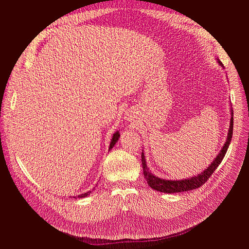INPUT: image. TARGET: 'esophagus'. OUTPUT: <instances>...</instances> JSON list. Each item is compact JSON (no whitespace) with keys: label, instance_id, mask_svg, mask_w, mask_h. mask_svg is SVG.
Instances as JSON below:
<instances>
[{"label":"esophagus","instance_id":"esophagus-1","mask_svg":"<svg viewBox=\"0 0 249 249\" xmlns=\"http://www.w3.org/2000/svg\"><path fill=\"white\" fill-rule=\"evenodd\" d=\"M124 118H126V120H129V122H131V120H134V114L132 112H126L125 113V117Z\"/></svg>","mask_w":249,"mask_h":249}]
</instances>
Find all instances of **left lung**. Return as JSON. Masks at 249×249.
<instances>
[{
    "mask_svg": "<svg viewBox=\"0 0 249 249\" xmlns=\"http://www.w3.org/2000/svg\"><path fill=\"white\" fill-rule=\"evenodd\" d=\"M216 61L221 67H223V64L219 59L216 58ZM230 106H231V105H230ZM230 111H231V122H230V127H229L227 140H225L222 148L220 149V152L218 153L216 158H214V160L211 162L209 166L206 167V169H203L201 172L197 173L196 176L182 178V179H167V178H162L158 176H155L154 173L150 171L149 168L147 167L144 152H143V149H142L141 161H142L143 176H144V178L146 179L148 186L152 188V189L157 190L159 192L171 194V193L190 191L193 189H196V188H199L200 186L205 184L207 182V179H209V178L213 175L215 169L219 166V164L221 163L223 157L225 156V154H227V150L230 146V143H231V136H232V127H233V113H232L231 107Z\"/></svg>",
    "mask_w": 249,
    "mask_h": 249,
    "instance_id": "1",
    "label": "left lung"
}]
</instances>
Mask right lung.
Returning <instances> with one entry per match:
<instances>
[{
    "instance_id": "add662e5",
    "label": "right lung",
    "mask_w": 249,
    "mask_h": 249,
    "mask_svg": "<svg viewBox=\"0 0 249 249\" xmlns=\"http://www.w3.org/2000/svg\"><path fill=\"white\" fill-rule=\"evenodd\" d=\"M119 137H120V134H119V131H115V133L113 134V136H112V139H111V142H110V146H109V150L110 149H112L113 148V146H114L115 144H116V142L118 141V139H119ZM92 191L93 190H90V191H88V192H86V193H82V194H80V195H78V197L79 198H83V197H87L88 195H90L92 193Z\"/></svg>"
}]
</instances>
